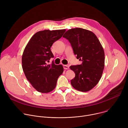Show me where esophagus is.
<instances>
[{
	"label": "esophagus",
	"mask_w": 128,
	"mask_h": 128,
	"mask_svg": "<svg viewBox=\"0 0 128 128\" xmlns=\"http://www.w3.org/2000/svg\"><path fill=\"white\" fill-rule=\"evenodd\" d=\"M63 66L64 69H69V66H67V65H63Z\"/></svg>",
	"instance_id": "esophagus-1"
}]
</instances>
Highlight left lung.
Instances as JSON below:
<instances>
[{"label":"left lung","mask_w":128,"mask_h":128,"mask_svg":"<svg viewBox=\"0 0 128 128\" xmlns=\"http://www.w3.org/2000/svg\"><path fill=\"white\" fill-rule=\"evenodd\" d=\"M63 37L70 42L80 65L70 67L76 74L71 84L81 92L92 90L99 82L104 68L105 54L96 35L92 31L81 28L67 30Z\"/></svg>","instance_id":"obj_1"}]
</instances>
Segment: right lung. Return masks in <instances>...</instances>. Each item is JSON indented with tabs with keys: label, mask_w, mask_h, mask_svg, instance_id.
Listing matches in <instances>:
<instances>
[{
	"label": "right lung",
	"mask_w": 128,
	"mask_h": 128,
	"mask_svg": "<svg viewBox=\"0 0 128 128\" xmlns=\"http://www.w3.org/2000/svg\"><path fill=\"white\" fill-rule=\"evenodd\" d=\"M65 31V29L38 31L33 35L24 49L22 58L23 71L32 86L40 93L52 91L63 74L62 65H55L54 61L48 64L47 62L54 57L52 46Z\"/></svg>",
	"instance_id": "right-lung-1"
}]
</instances>
